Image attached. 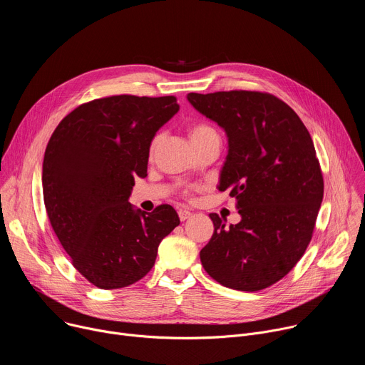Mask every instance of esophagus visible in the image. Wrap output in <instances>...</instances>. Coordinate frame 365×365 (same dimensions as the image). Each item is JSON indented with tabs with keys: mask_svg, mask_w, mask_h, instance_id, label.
<instances>
[{
	"mask_svg": "<svg viewBox=\"0 0 365 365\" xmlns=\"http://www.w3.org/2000/svg\"><path fill=\"white\" fill-rule=\"evenodd\" d=\"M178 214H179L180 221H186V220H187V218H190V215H192L187 210H180Z\"/></svg>",
	"mask_w": 365,
	"mask_h": 365,
	"instance_id": "esophagus-1",
	"label": "esophagus"
}]
</instances>
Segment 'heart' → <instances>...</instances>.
<instances>
[{
  "label": "heart",
  "mask_w": 365,
  "mask_h": 365,
  "mask_svg": "<svg viewBox=\"0 0 365 365\" xmlns=\"http://www.w3.org/2000/svg\"><path fill=\"white\" fill-rule=\"evenodd\" d=\"M210 134H217L215 130L210 125L206 124H195L189 128V137H190V141L193 140H197V138H202L205 135H210ZM160 140H162V134H155L151 141H150V145H148V154L153 155V153L155 151V148L159 147L160 144ZM186 196H189V192H186Z\"/></svg>",
  "instance_id": "1"
}]
</instances>
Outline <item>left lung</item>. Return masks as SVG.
I'll use <instances>...</instances> for the list:
<instances>
[{
  "label": "left lung",
  "instance_id": "obj_1",
  "mask_svg": "<svg viewBox=\"0 0 365 365\" xmlns=\"http://www.w3.org/2000/svg\"><path fill=\"white\" fill-rule=\"evenodd\" d=\"M189 102L228 135L220 190L235 197L241 221L202 250L205 272L225 287L257 292L283 279L314 235L324 176L312 137L286 102L269 92L189 93Z\"/></svg>",
  "mask_w": 365,
  "mask_h": 365
}]
</instances>
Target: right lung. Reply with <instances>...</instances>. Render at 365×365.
Listing matches in <instances>:
<instances>
[{
  "instance_id": "right-lung-1",
  "label": "right lung",
  "mask_w": 365,
  "mask_h": 365,
  "mask_svg": "<svg viewBox=\"0 0 365 365\" xmlns=\"http://www.w3.org/2000/svg\"><path fill=\"white\" fill-rule=\"evenodd\" d=\"M176 96L113 95L82 103L51 134L43 160L46 212L73 267L99 289L143 279L180 220L170 205L150 214L128 202L147 176L148 145L176 113Z\"/></svg>"
}]
</instances>
